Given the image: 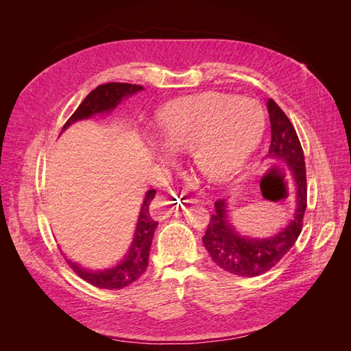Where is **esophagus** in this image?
<instances>
[{
	"label": "esophagus",
	"mask_w": 351,
	"mask_h": 351,
	"mask_svg": "<svg viewBox=\"0 0 351 351\" xmlns=\"http://www.w3.org/2000/svg\"><path fill=\"white\" fill-rule=\"evenodd\" d=\"M180 206H182V199H180L177 195H169L165 197L158 196L152 200L151 204V215L152 218L161 221L171 215L173 212L177 210Z\"/></svg>",
	"instance_id": "34e87169"
}]
</instances>
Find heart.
<instances>
[{
	"instance_id": "obj_1",
	"label": "heart",
	"mask_w": 351,
	"mask_h": 351,
	"mask_svg": "<svg viewBox=\"0 0 351 351\" xmlns=\"http://www.w3.org/2000/svg\"><path fill=\"white\" fill-rule=\"evenodd\" d=\"M263 127L259 104L234 95L210 93L162 114L159 137L171 152H189L193 167L212 182L234 176L256 149ZM152 149L165 158L156 143Z\"/></svg>"
}]
</instances>
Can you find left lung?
<instances>
[{"label": "left lung", "instance_id": "left-lung-1", "mask_svg": "<svg viewBox=\"0 0 351 351\" xmlns=\"http://www.w3.org/2000/svg\"><path fill=\"white\" fill-rule=\"evenodd\" d=\"M267 110L271 123L267 162L284 164L289 168L294 189V210L289 222L272 236L249 237L232 224L228 199L215 202V212L202 240L218 267L239 277H258L275 267L300 236L306 210V167L300 141L289 117L271 98Z\"/></svg>", "mask_w": 351, "mask_h": 351}]
</instances>
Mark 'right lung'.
<instances>
[{"label":"right lung","mask_w":351,"mask_h":351,"mask_svg":"<svg viewBox=\"0 0 351 351\" xmlns=\"http://www.w3.org/2000/svg\"><path fill=\"white\" fill-rule=\"evenodd\" d=\"M143 90V86L129 83H107L101 84L95 90H92L83 102L79 105L77 110L67 120L62 127V132H66L69 127L80 120H88L95 115L111 114L123 99H129L134 93ZM155 197V190L151 189L145 193L142 206L137 217L136 228L133 232V239L129 249L124 256L111 267L102 269H90L83 268L82 265L67 259L73 271L80 278L88 281L89 284L98 287V289L107 290H120L123 287L130 285L137 278L143 275L147 268L149 261V252L152 246L154 232L158 227V222L152 219L149 214V205Z\"/></svg>","instance_id":"obj_1"}]
</instances>
